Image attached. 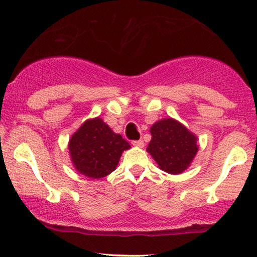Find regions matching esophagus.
<instances>
[{
	"label": "esophagus",
	"mask_w": 257,
	"mask_h": 257,
	"mask_svg": "<svg viewBox=\"0 0 257 257\" xmlns=\"http://www.w3.org/2000/svg\"><path fill=\"white\" fill-rule=\"evenodd\" d=\"M132 144L134 147H139V148H143L144 147V142L142 140H137V141H132Z\"/></svg>",
	"instance_id": "34e87169"
}]
</instances>
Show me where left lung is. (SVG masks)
<instances>
[{"label":"left lung","instance_id":"1","mask_svg":"<svg viewBox=\"0 0 257 257\" xmlns=\"http://www.w3.org/2000/svg\"><path fill=\"white\" fill-rule=\"evenodd\" d=\"M148 152L159 168L171 174H180L189 166L197 152L196 136L173 118H164L151 127Z\"/></svg>","mask_w":257,"mask_h":257}]
</instances>
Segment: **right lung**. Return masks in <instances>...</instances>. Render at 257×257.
I'll use <instances>...</instances> for the list:
<instances>
[{"label": "right lung", "mask_w": 257, "mask_h": 257, "mask_svg": "<svg viewBox=\"0 0 257 257\" xmlns=\"http://www.w3.org/2000/svg\"><path fill=\"white\" fill-rule=\"evenodd\" d=\"M130 148L100 117L84 122L69 142L74 166L87 178L100 179L115 170L122 152Z\"/></svg>", "instance_id": "1"}]
</instances>
